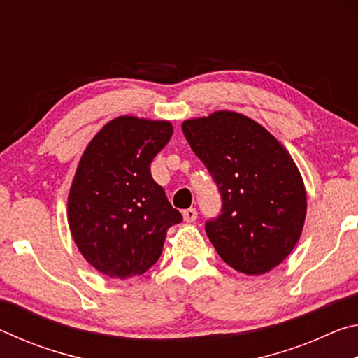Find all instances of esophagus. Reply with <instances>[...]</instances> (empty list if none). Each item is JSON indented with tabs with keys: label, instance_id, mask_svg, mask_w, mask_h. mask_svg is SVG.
Here are the masks:
<instances>
[{
	"label": "esophagus",
	"instance_id": "obj_1",
	"mask_svg": "<svg viewBox=\"0 0 358 358\" xmlns=\"http://www.w3.org/2000/svg\"><path fill=\"white\" fill-rule=\"evenodd\" d=\"M183 217H185L186 222H194L197 220V210L196 208L183 210Z\"/></svg>",
	"mask_w": 358,
	"mask_h": 358
}]
</instances>
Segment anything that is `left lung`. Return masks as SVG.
I'll return each instance as SVG.
<instances>
[{
  "label": "left lung",
  "mask_w": 358,
  "mask_h": 358,
  "mask_svg": "<svg viewBox=\"0 0 358 358\" xmlns=\"http://www.w3.org/2000/svg\"><path fill=\"white\" fill-rule=\"evenodd\" d=\"M183 134L221 194L205 232L227 265L264 275L299 241L306 192L287 150L256 121L235 112L187 120Z\"/></svg>",
  "instance_id": "left-lung-1"
}]
</instances>
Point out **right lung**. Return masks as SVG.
Masks as SVG:
<instances>
[{"mask_svg":"<svg viewBox=\"0 0 358 358\" xmlns=\"http://www.w3.org/2000/svg\"><path fill=\"white\" fill-rule=\"evenodd\" d=\"M171 136L169 121L120 117L85 150L68 199L69 227L101 273L118 280L145 273L159 259L167 229L183 221L150 171Z\"/></svg>","mask_w":358,"mask_h":358,"instance_id":"right-lung-1","label":"right lung"}]
</instances>
